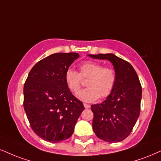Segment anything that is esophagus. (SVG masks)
I'll return each mask as SVG.
<instances>
[{"mask_svg": "<svg viewBox=\"0 0 161 161\" xmlns=\"http://www.w3.org/2000/svg\"><path fill=\"white\" fill-rule=\"evenodd\" d=\"M84 108H86V109H88V108H90V104H84Z\"/></svg>", "mask_w": 161, "mask_h": 161, "instance_id": "obj_1", "label": "esophagus"}]
</instances>
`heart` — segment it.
I'll return each mask as SVG.
<instances>
[{"mask_svg": "<svg viewBox=\"0 0 161 161\" xmlns=\"http://www.w3.org/2000/svg\"><path fill=\"white\" fill-rule=\"evenodd\" d=\"M79 73L72 69L65 72V81L71 92L77 93L80 90L82 78H88V87L77 93V97L86 102H93L101 98H106L114 90L116 83V73L114 69L104 67L92 61H86L79 67Z\"/></svg>", "mask_w": 161, "mask_h": 161, "instance_id": "heart-1", "label": "heart"}]
</instances>
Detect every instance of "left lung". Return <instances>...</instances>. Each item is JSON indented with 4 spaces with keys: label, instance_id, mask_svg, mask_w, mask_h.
Listing matches in <instances>:
<instances>
[{
    "label": "left lung",
    "instance_id": "1",
    "mask_svg": "<svg viewBox=\"0 0 161 161\" xmlns=\"http://www.w3.org/2000/svg\"><path fill=\"white\" fill-rule=\"evenodd\" d=\"M88 56L108 59L116 73L113 92L102 103L91 106L94 114L93 130L99 139L106 142L122 141L130 134L140 116L142 87L137 74L130 63L114 53Z\"/></svg>",
    "mask_w": 161,
    "mask_h": 161
}]
</instances>
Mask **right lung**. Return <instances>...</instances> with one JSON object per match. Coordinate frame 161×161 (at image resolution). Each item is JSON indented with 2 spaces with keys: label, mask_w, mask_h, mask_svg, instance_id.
Segmentation results:
<instances>
[{
  "label": "right lung",
  "mask_w": 161,
  "mask_h": 161,
  "mask_svg": "<svg viewBox=\"0 0 161 161\" xmlns=\"http://www.w3.org/2000/svg\"><path fill=\"white\" fill-rule=\"evenodd\" d=\"M77 53H56L39 61L24 86V108L31 128L39 137L59 142L72 135L83 103L73 96L65 72Z\"/></svg>",
  "instance_id": "obj_1"
}]
</instances>
